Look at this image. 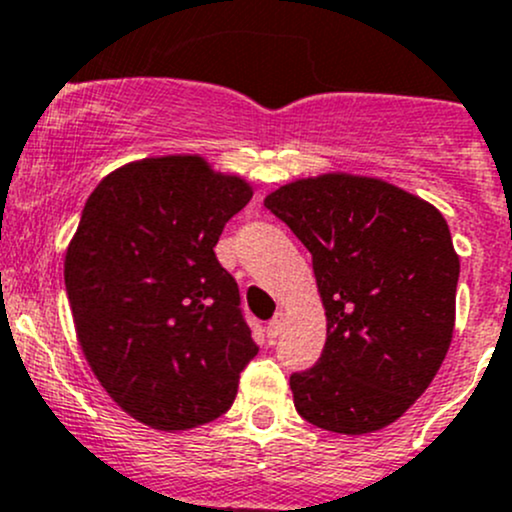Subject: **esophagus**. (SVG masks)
I'll list each match as a JSON object with an SVG mask.
<instances>
[{
    "label": "esophagus",
    "instance_id": "1",
    "mask_svg": "<svg viewBox=\"0 0 512 512\" xmlns=\"http://www.w3.org/2000/svg\"><path fill=\"white\" fill-rule=\"evenodd\" d=\"M283 323H286V313H283V310H276V315H273L271 323H268V333L276 337L283 330Z\"/></svg>",
    "mask_w": 512,
    "mask_h": 512
}]
</instances>
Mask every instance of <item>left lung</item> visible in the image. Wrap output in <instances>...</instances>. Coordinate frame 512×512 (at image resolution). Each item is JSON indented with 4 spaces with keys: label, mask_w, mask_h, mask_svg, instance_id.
Instances as JSON below:
<instances>
[{
    "label": "left lung",
    "mask_w": 512,
    "mask_h": 512,
    "mask_svg": "<svg viewBox=\"0 0 512 512\" xmlns=\"http://www.w3.org/2000/svg\"><path fill=\"white\" fill-rule=\"evenodd\" d=\"M313 256L328 320L320 360L291 377L305 421L372 434L424 394L449 352L458 254L444 214L377 177L325 172L263 199Z\"/></svg>",
    "instance_id": "left-lung-1"
}]
</instances>
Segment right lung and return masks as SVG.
Instances as JSON below:
<instances>
[{"instance_id": "obj_1", "label": "right lung", "mask_w": 512, "mask_h": 512, "mask_svg": "<svg viewBox=\"0 0 512 512\" xmlns=\"http://www.w3.org/2000/svg\"><path fill=\"white\" fill-rule=\"evenodd\" d=\"M254 189L199 155L128 162L100 179L66 249L78 345L123 412L160 431L234 404L258 345L214 254Z\"/></svg>"}]
</instances>
